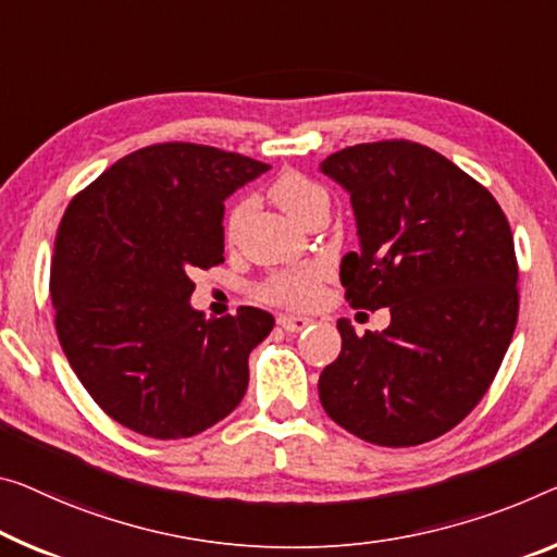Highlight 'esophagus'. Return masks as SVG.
<instances>
[{"mask_svg":"<svg viewBox=\"0 0 557 557\" xmlns=\"http://www.w3.org/2000/svg\"><path fill=\"white\" fill-rule=\"evenodd\" d=\"M278 326L288 333H298L311 326V319L308 315H278Z\"/></svg>","mask_w":557,"mask_h":557,"instance_id":"esophagus-1","label":"esophagus"}]
</instances>
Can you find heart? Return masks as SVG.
Wrapping results in <instances>:
<instances>
[{
    "label": "heart",
    "instance_id": "heart-1",
    "mask_svg": "<svg viewBox=\"0 0 557 557\" xmlns=\"http://www.w3.org/2000/svg\"><path fill=\"white\" fill-rule=\"evenodd\" d=\"M271 199L278 203L281 211H286L290 219L304 224L308 213H311L319 203H326V191L321 189L319 184L306 178L304 174H296V171H286L281 174L276 182L271 184ZM249 213V201L234 203V209L228 211L226 219V234L234 236L242 221ZM329 269L319 261L304 263V267L276 271L263 281L261 294L269 298V301L284 304V306H308L315 301L319 296V288L323 281H326Z\"/></svg>",
    "mask_w": 557,
    "mask_h": 557
}]
</instances>
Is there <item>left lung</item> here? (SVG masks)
Masks as SVG:
<instances>
[{
  "label": "left lung",
  "mask_w": 557,
  "mask_h": 557,
  "mask_svg": "<svg viewBox=\"0 0 557 557\" xmlns=\"http://www.w3.org/2000/svg\"><path fill=\"white\" fill-rule=\"evenodd\" d=\"M344 186L358 251L341 261L354 308H391L386 331L356 336L319 398L348 433L406 448L448 433L485 396L518 321V261L493 194L438 151L406 139L358 144L321 161Z\"/></svg>",
  "instance_id": "8db88e82"
}]
</instances>
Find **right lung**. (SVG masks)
Returning a JSON list of instances; mask_svg holds the SVG:
<instances>
[{
    "mask_svg": "<svg viewBox=\"0 0 557 557\" xmlns=\"http://www.w3.org/2000/svg\"><path fill=\"white\" fill-rule=\"evenodd\" d=\"M271 166L169 141L111 164L64 211L51 256L57 336L107 416L159 441L207 431L242 404L273 315L207 319L194 269L224 263V201Z\"/></svg>",
    "mask_w": 557,
    "mask_h": 557,
    "instance_id": "add662e5",
    "label": "right lung"
}]
</instances>
